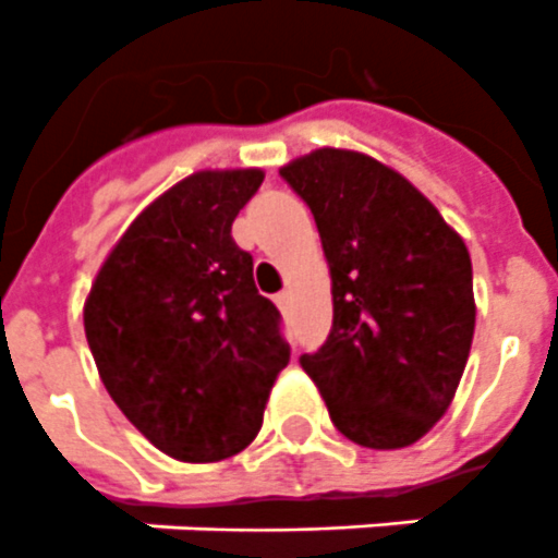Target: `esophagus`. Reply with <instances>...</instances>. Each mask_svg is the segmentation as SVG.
Masks as SVG:
<instances>
[{"instance_id":"esophagus-1","label":"esophagus","mask_w":558,"mask_h":558,"mask_svg":"<svg viewBox=\"0 0 558 558\" xmlns=\"http://www.w3.org/2000/svg\"><path fill=\"white\" fill-rule=\"evenodd\" d=\"M275 304L280 306V313H287L289 304H292V292H289V289H283V292H280V295L275 298Z\"/></svg>"}]
</instances>
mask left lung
Returning <instances> with one entry per match:
<instances>
[{
    "label": "left lung",
    "instance_id": "1",
    "mask_svg": "<svg viewBox=\"0 0 558 558\" xmlns=\"http://www.w3.org/2000/svg\"><path fill=\"white\" fill-rule=\"evenodd\" d=\"M280 177L310 205L332 278V330L301 367L332 425L367 449H402L454 399L475 336L466 243L405 177L324 147Z\"/></svg>",
    "mask_w": 558,
    "mask_h": 558
}]
</instances>
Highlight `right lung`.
<instances>
[{"label": "right lung", "mask_w": 558, "mask_h": 558, "mask_svg": "<svg viewBox=\"0 0 558 558\" xmlns=\"http://www.w3.org/2000/svg\"><path fill=\"white\" fill-rule=\"evenodd\" d=\"M263 170H199L133 219L100 266L83 327L109 397L170 458L217 463L257 437L289 365L280 313L231 222Z\"/></svg>", "instance_id": "obj_1"}]
</instances>
